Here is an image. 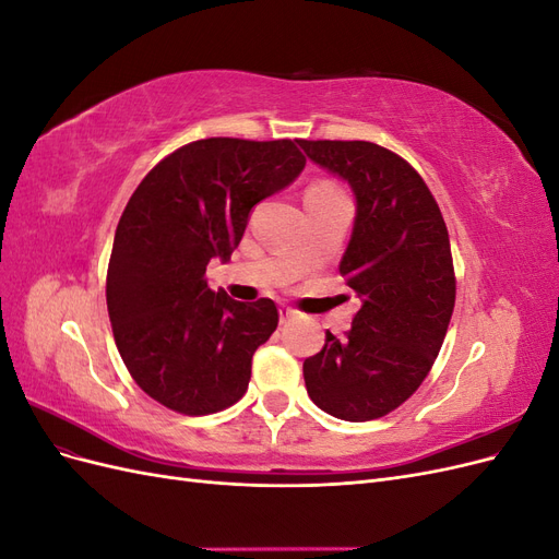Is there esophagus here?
Listing matches in <instances>:
<instances>
[{"label": "esophagus", "instance_id": "esophagus-1", "mask_svg": "<svg viewBox=\"0 0 559 559\" xmlns=\"http://www.w3.org/2000/svg\"><path fill=\"white\" fill-rule=\"evenodd\" d=\"M298 312L292 308V306H280V321L282 324H286V321H292Z\"/></svg>", "mask_w": 559, "mask_h": 559}]
</instances>
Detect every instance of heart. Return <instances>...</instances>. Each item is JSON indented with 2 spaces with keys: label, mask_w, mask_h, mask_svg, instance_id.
Returning <instances> with one entry per match:
<instances>
[{
  "label": "heart",
  "mask_w": 559,
  "mask_h": 559,
  "mask_svg": "<svg viewBox=\"0 0 559 559\" xmlns=\"http://www.w3.org/2000/svg\"><path fill=\"white\" fill-rule=\"evenodd\" d=\"M324 189H335V186L326 183V181H319V183H312L310 191H324Z\"/></svg>",
  "instance_id": "1"
}]
</instances>
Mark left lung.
Listing matches in <instances>:
<instances>
[{"label": "left lung", "instance_id": "left-lung-1", "mask_svg": "<svg viewBox=\"0 0 559 559\" xmlns=\"http://www.w3.org/2000/svg\"><path fill=\"white\" fill-rule=\"evenodd\" d=\"M298 144L357 195L337 270L361 298L345 337L326 331L302 376L324 413L378 419L417 392L445 341L456 294L448 228L425 179L394 151L359 140Z\"/></svg>", "mask_w": 559, "mask_h": 559}]
</instances>
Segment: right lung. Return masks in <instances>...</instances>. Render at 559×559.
I'll return each mask as SVG.
<instances>
[{
  "instance_id": "add662e5",
  "label": "right lung",
  "mask_w": 559,
  "mask_h": 559,
  "mask_svg": "<svg viewBox=\"0 0 559 559\" xmlns=\"http://www.w3.org/2000/svg\"><path fill=\"white\" fill-rule=\"evenodd\" d=\"M302 167L292 140L210 138L165 156L130 195L107 267V310L128 373L165 408L198 417L245 396L253 352L280 312L270 298L212 292L207 263L230 259L251 207Z\"/></svg>"
}]
</instances>
